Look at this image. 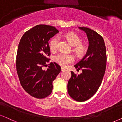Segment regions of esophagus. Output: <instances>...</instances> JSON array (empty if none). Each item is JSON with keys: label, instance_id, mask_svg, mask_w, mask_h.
<instances>
[{"label": "esophagus", "instance_id": "esophagus-1", "mask_svg": "<svg viewBox=\"0 0 122 122\" xmlns=\"http://www.w3.org/2000/svg\"><path fill=\"white\" fill-rule=\"evenodd\" d=\"M65 70H66L65 68H62V67H61V71H65Z\"/></svg>", "mask_w": 122, "mask_h": 122}]
</instances>
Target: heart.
<instances>
[{"mask_svg":"<svg viewBox=\"0 0 122 122\" xmlns=\"http://www.w3.org/2000/svg\"><path fill=\"white\" fill-rule=\"evenodd\" d=\"M66 38L68 40L70 43L73 46L74 50L78 56H81L84 53L85 48L84 45L82 44V40L79 36L73 33H68L65 35ZM60 38L58 36L54 37L51 39L50 42V48L52 51H55L58 47V42ZM54 60L58 64L62 66L65 67L69 64L73 62L75 58L72 54H65L61 53L56 56L54 58Z\"/></svg>","mask_w":122,"mask_h":122,"instance_id":"obj_1","label":"heart"}]
</instances>
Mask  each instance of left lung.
<instances>
[{
    "instance_id": "1",
    "label": "left lung",
    "mask_w": 122,
    "mask_h": 122,
    "mask_svg": "<svg viewBox=\"0 0 122 122\" xmlns=\"http://www.w3.org/2000/svg\"><path fill=\"white\" fill-rule=\"evenodd\" d=\"M87 35L89 46L84 57L74 65L82 72L76 75L71 72L68 81V92L77 102H84L90 99L97 92L101 85L106 68V49L104 40L100 34L87 27H79Z\"/></svg>"
}]
</instances>
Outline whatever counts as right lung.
Wrapping results in <instances>:
<instances>
[{
  "instance_id": "right-lung-1",
  "label": "right lung",
  "mask_w": 122,
  "mask_h": 122,
  "mask_svg": "<svg viewBox=\"0 0 122 122\" xmlns=\"http://www.w3.org/2000/svg\"><path fill=\"white\" fill-rule=\"evenodd\" d=\"M58 30L53 26L39 25L21 38L16 54V71L20 83L26 92L37 99L46 97L53 90V81L61 72L59 65L50 62L49 40Z\"/></svg>"
}]
</instances>
